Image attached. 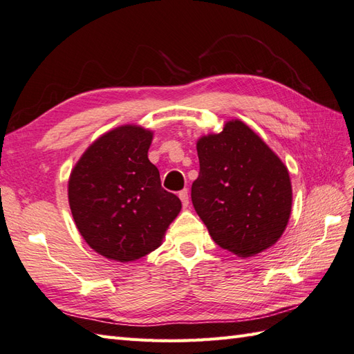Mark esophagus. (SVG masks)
Returning <instances> with one entry per match:
<instances>
[{"label":"esophagus","instance_id":"34e87169","mask_svg":"<svg viewBox=\"0 0 354 354\" xmlns=\"http://www.w3.org/2000/svg\"><path fill=\"white\" fill-rule=\"evenodd\" d=\"M179 198L180 202H183V206L187 207L189 201H188V189H183V192H179Z\"/></svg>","mask_w":354,"mask_h":354}]
</instances>
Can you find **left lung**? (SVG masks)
<instances>
[{"label":"left lung","instance_id":"8db88e82","mask_svg":"<svg viewBox=\"0 0 354 354\" xmlns=\"http://www.w3.org/2000/svg\"><path fill=\"white\" fill-rule=\"evenodd\" d=\"M197 156L201 171L192 201L216 245L239 257L274 245L292 212L284 162L239 120L198 139Z\"/></svg>","mask_w":354,"mask_h":354}]
</instances>
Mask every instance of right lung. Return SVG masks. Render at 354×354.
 <instances>
[{
	"label": "right lung",
	"instance_id": "obj_1",
	"mask_svg": "<svg viewBox=\"0 0 354 354\" xmlns=\"http://www.w3.org/2000/svg\"><path fill=\"white\" fill-rule=\"evenodd\" d=\"M152 131L122 125L84 152L68 179V203L88 245L106 259L134 261L161 245L180 201L161 187L148 158Z\"/></svg>",
	"mask_w": 354,
	"mask_h": 354
}]
</instances>
